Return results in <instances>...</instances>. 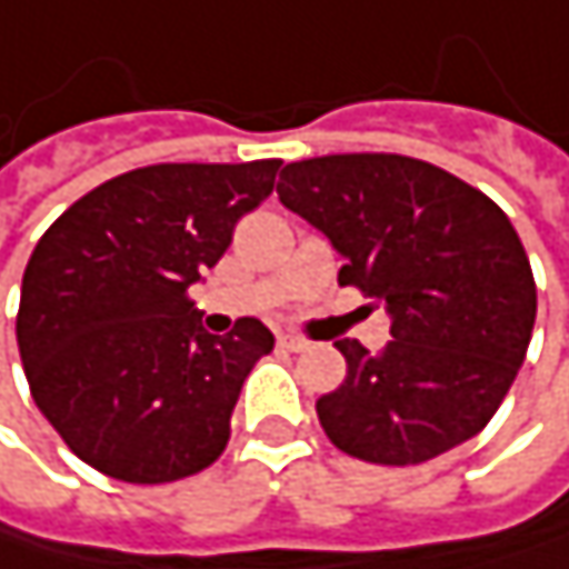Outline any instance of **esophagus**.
I'll list each match as a JSON object with an SVG mask.
<instances>
[{
    "label": "esophagus",
    "mask_w": 569,
    "mask_h": 569,
    "mask_svg": "<svg viewBox=\"0 0 569 569\" xmlns=\"http://www.w3.org/2000/svg\"><path fill=\"white\" fill-rule=\"evenodd\" d=\"M279 347H287V350H293V353H303V350L310 347V340L300 337V333H282V337H279Z\"/></svg>",
    "instance_id": "obj_1"
}]
</instances>
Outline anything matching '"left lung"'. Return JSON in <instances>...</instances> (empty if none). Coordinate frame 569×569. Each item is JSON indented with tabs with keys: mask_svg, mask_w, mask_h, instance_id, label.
Here are the masks:
<instances>
[{
	"mask_svg": "<svg viewBox=\"0 0 569 569\" xmlns=\"http://www.w3.org/2000/svg\"><path fill=\"white\" fill-rule=\"evenodd\" d=\"M279 201L340 252V282L385 303L391 343L337 340L347 378L317 401L340 452L418 466L476 438L522 368L537 282L506 212L462 178L405 154L293 161Z\"/></svg>",
	"mask_w": 569,
	"mask_h": 569,
	"instance_id": "1",
	"label": "left lung"
}]
</instances>
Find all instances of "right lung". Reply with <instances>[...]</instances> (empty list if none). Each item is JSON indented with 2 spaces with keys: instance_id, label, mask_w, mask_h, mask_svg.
Wrapping results in <instances>:
<instances>
[{
  "instance_id": "1",
  "label": "right lung",
  "mask_w": 569,
  "mask_h": 569,
  "mask_svg": "<svg viewBox=\"0 0 569 569\" xmlns=\"http://www.w3.org/2000/svg\"><path fill=\"white\" fill-rule=\"evenodd\" d=\"M282 161L151 164L87 191L22 272L16 340L36 408L97 472L158 486L212 466L272 333L201 327L188 287L272 191Z\"/></svg>"
}]
</instances>
